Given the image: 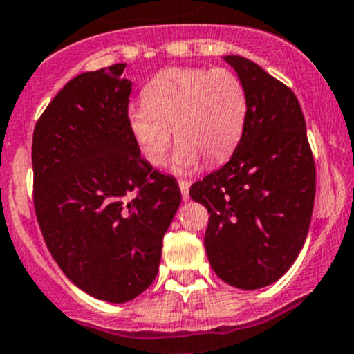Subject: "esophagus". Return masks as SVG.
<instances>
[{"instance_id":"34e87169","label":"esophagus","mask_w":354,"mask_h":354,"mask_svg":"<svg viewBox=\"0 0 354 354\" xmlns=\"http://www.w3.org/2000/svg\"><path fill=\"white\" fill-rule=\"evenodd\" d=\"M179 187H180V193H183V200H189L191 183H187V180H179Z\"/></svg>"}]
</instances>
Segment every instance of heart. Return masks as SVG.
I'll use <instances>...</instances> for the list:
<instances>
[{
    "label": "heart",
    "mask_w": 354,
    "mask_h": 354,
    "mask_svg": "<svg viewBox=\"0 0 354 354\" xmlns=\"http://www.w3.org/2000/svg\"><path fill=\"white\" fill-rule=\"evenodd\" d=\"M247 111V92L233 71L171 67L144 86L142 102L129 107L127 123L140 156L153 167L165 163L175 132L171 168L189 174L201 158L215 165L231 156Z\"/></svg>",
    "instance_id": "obj_1"
}]
</instances>
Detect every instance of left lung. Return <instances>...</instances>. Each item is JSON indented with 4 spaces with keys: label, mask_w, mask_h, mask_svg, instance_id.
Masks as SVG:
<instances>
[{
    "label": "left lung",
    "mask_w": 354,
    "mask_h": 354,
    "mask_svg": "<svg viewBox=\"0 0 354 354\" xmlns=\"http://www.w3.org/2000/svg\"><path fill=\"white\" fill-rule=\"evenodd\" d=\"M224 60L247 92V121L233 156L191 186L210 214L205 250L215 274L241 290L280 280L311 224L316 170L295 93L240 55Z\"/></svg>",
    "instance_id": "8db88e82"
}]
</instances>
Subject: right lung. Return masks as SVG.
<instances>
[{
	"label": "right lung",
	"mask_w": 354,
	"mask_h": 354,
	"mask_svg": "<svg viewBox=\"0 0 354 354\" xmlns=\"http://www.w3.org/2000/svg\"><path fill=\"white\" fill-rule=\"evenodd\" d=\"M124 64L71 80L35 127V210L64 274L100 301L129 302L154 281L180 205L179 184L140 156L127 123Z\"/></svg>",
	"instance_id": "obj_1"
}]
</instances>
